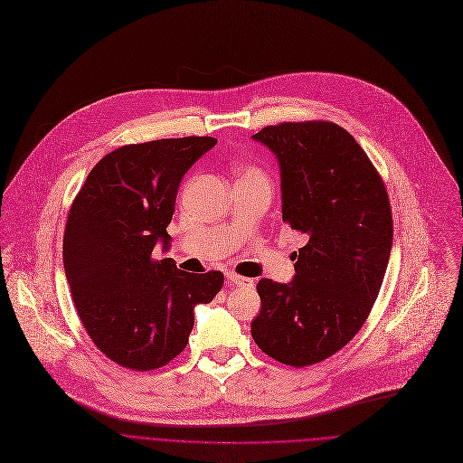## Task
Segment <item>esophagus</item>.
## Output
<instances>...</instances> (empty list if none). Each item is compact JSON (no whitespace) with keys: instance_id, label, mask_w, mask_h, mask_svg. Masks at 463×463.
Listing matches in <instances>:
<instances>
[{"instance_id":"1","label":"esophagus","mask_w":463,"mask_h":463,"mask_svg":"<svg viewBox=\"0 0 463 463\" xmlns=\"http://www.w3.org/2000/svg\"><path fill=\"white\" fill-rule=\"evenodd\" d=\"M227 280L229 282H232V284H236V286H253V279H249V277H241V275H238V273H232V271H229L227 273Z\"/></svg>"}]
</instances>
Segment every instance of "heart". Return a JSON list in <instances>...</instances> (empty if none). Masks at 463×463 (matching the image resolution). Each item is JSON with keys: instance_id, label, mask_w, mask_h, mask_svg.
Returning a JSON list of instances; mask_svg holds the SVG:
<instances>
[{"instance_id": "1", "label": "heart", "mask_w": 463, "mask_h": 463, "mask_svg": "<svg viewBox=\"0 0 463 463\" xmlns=\"http://www.w3.org/2000/svg\"><path fill=\"white\" fill-rule=\"evenodd\" d=\"M236 174L238 177H245V175H253V174H260L255 165L250 164H238L236 165Z\"/></svg>"}]
</instances>
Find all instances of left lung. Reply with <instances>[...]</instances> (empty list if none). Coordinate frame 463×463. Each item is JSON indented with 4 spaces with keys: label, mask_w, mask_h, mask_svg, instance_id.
I'll use <instances>...</instances> for the list:
<instances>
[{
    "label": "left lung",
    "mask_w": 463,
    "mask_h": 463,
    "mask_svg": "<svg viewBox=\"0 0 463 463\" xmlns=\"http://www.w3.org/2000/svg\"><path fill=\"white\" fill-rule=\"evenodd\" d=\"M255 140L279 158L282 222L307 234L289 284L260 279L255 344L273 360L307 367L344 349L381 291L393 243L386 184L338 123L282 121Z\"/></svg>",
    "instance_id": "1"
}]
</instances>
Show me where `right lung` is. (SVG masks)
I'll return each mask as SVG.
<instances>
[{"label":"right lung","mask_w":463,"mask_h":463,"mask_svg":"<svg viewBox=\"0 0 463 463\" xmlns=\"http://www.w3.org/2000/svg\"><path fill=\"white\" fill-rule=\"evenodd\" d=\"M213 137L162 138L105 155L77 192L64 229L62 260L71 299L96 347L133 371L179 356L195 305L223 288L222 271L190 275L153 259L175 213L177 188Z\"/></svg>","instance_id":"obj_1"}]
</instances>
